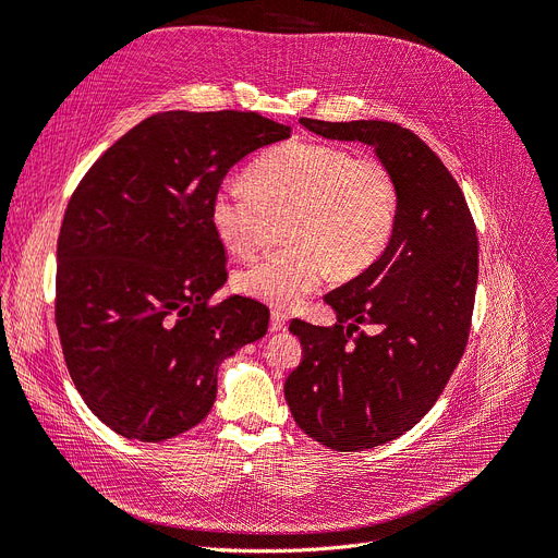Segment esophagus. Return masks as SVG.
<instances>
[{"instance_id": "34e87169", "label": "esophagus", "mask_w": 558, "mask_h": 558, "mask_svg": "<svg viewBox=\"0 0 558 558\" xmlns=\"http://www.w3.org/2000/svg\"><path fill=\"white\" fill-rule=\"evenodd\" d=\"M287 330V317L282 312H271V332Z\"/></svg>"}]
</instances>
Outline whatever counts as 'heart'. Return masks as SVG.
I'll use <instances>...</instances> for the list:
<instances>
[{"label":"heart","instance_id":"b5f03b06","mask_svg":"<svg viewBox=\"0 0 558 558\" xmlns=\"http://www.w3.org/2000/svg\"><path fill=\"white\" fill-rule=\"evenodd\" d=\"M248 184H223L209 203L221 244L253 255L284 223L292 244L264 255L236 276L241 294L278 310L301 305L335 278H355L383 257L399 223V180L378 157L344 145L289 141L259 157Z\"/></svg>","mask_w":558,"mask_h":558}]
</instances>
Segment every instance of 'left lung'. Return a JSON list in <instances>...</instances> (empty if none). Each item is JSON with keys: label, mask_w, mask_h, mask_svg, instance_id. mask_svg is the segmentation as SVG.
<instances>
[{"label": "left lung", "mask_w": 558, "mask_h": 558, "mask_svg": "<svg viewBox=\"0 0 558 558\" xmlns=\"http://www.w3.org/2000/svg\"><path fill=\"white\" fill-rule=\"evenodd\" d=\"M301 125L372 145L399 180L392 244L372 269L324 299L337 324H289L303 347L301 365L284 380L296 424L335 451L372 449L428 413L465 353L478 278L476 228L458 182L417 134L387 120L301 118ZM362 323L373 332L362 333Z\"/></svg>", "instance_id": "1"}]
</instances>
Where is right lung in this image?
Returning a JSON list of instances; mask_svg holds the SVG:
<instances>
[{
    "mask_svg": "<svg viewBox=\"0 0 558 558\" xmlns=\"http://www.w3.org/2000/svg\"><path fill=\"white\" fill-rule=\"evenodd\" d=\"M292 128L255 111H161L95 161L57 244L54 317L72 383L130 440L201 424L219 365L264 337L269 310L209 303L228 280L209 203L230 168Z\"/></svg>",
    "mask_w": 558,
    "mask_h": 558,
    "instance_id": "1",
    "label": "right lung"
}]
</instances>
